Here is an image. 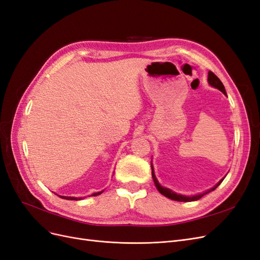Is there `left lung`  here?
Segmentation results:
<instances>
[{"label":"left lung","instance_id":"1","mask_svg":"<svg viewBox=\"0 0 260 260\" xmlns=\"http://www.w3.org/2000/svg\"><path fill=\"white\" fill-rule=\"evenodd\" d=\"M208 83H209L211 86H214V88H216V89L221 91V92L224 94V95H226V93H225V90H224V86H223L222 82L220 81L219 78H218L214 73H212V72H208ZM151 165H152V162H151ZM152 177H153L154 183H155V185H156V187H157V190L159 191L160 194H162L164 196H166V198H168V199H170V200H172V201H178V202H193V201H198V200H200L201 198H203V196L205 195V194H207V193H209V192H211V191L216 190V188L219 186V184L221 183L222 181H223V179H224V178H223V179L220 180L219 182H218L214 187H211L210 190H208V191H206V192L198 194V195H193V196H186V195L177 194V193H175V192H172V191L170 190V188L161 186V185L159 184L158 181H157L156 177H155L153 165H152Z\"/></svg>","mask_w":260,"mask_h":260}]
</instances>
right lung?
<instances>
[{"mask_svg": "<svg viewBox=\"0 0 260 260\" xmlns=\"http://www.w3.org/2000/svg\"><path fill=\"white\" fill-rule=\"evenodd\" d=\"M101 193H103V191L102 192H98V193H93L91 196H98V195H100ZM59 198H61V199H64V200H70V201H78V200H82L81 198H72V196H60V195H58Z\"/></svg>", "mask_w": 260, "mask_h": 260, "instance_id": "1", "label": "right lung"}]
</instances>
